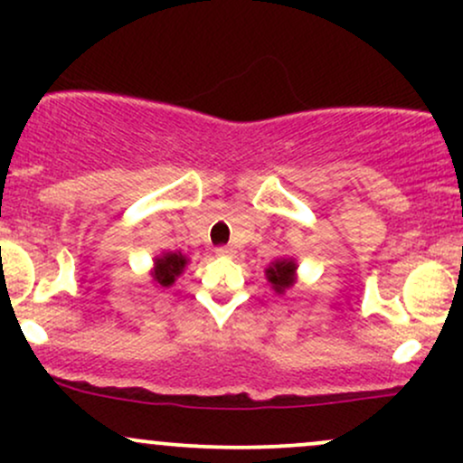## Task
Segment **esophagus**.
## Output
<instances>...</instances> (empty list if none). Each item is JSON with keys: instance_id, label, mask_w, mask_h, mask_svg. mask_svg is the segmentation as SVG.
<instances>
[{"instance_id": "34e87169", "label": "esophagus", "mask_w": 463, "mask_h": 463, "mask_svg": "<svg viewBox=\"0 0 463 463\" xmlns=\"http://www.w3.org/2000/svg\"><path fill=\"white\" fill-rule=\"evenodd\" d=\"M215 254H220V257H232V254H235V250H232L231 246H220V248H215Z\"/></svg>"}]
</instances>
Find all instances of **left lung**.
I'll return each instance as SVG.
<instances>
[{"instance_id":"1","label":"left lung","mask_w":463,"mask_h":463,"mask_svg":"<svg viewBox=\"0 0 463 463\" xmlns=\"http://www.w3.org/2000/svg\"><path fill=\"white\" fill-rule=\"evenodd\" d=\"M296 269H298V265H296L294 259H276L268 265L265 276H268V283L272 285L276 294H283L285 289H289L296 283Z\"/></svg>"}]
</instances>
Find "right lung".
<instances>
[{
	"label": "right lung",
	"instance_id": "1",
	"mask_svg": "<svg viewBox=\"0 0 463 463\" xmlns=\"http://www.w3.org/2000/svg\"><path fill=\"white\" fill-rule=\"evenodd\" d=\"M189 263V259L183 252H165L161 257L154 259V280L161 287L174 285V280L184 272V265Z\"/></svg>",
	"mask_w": 463,
	"mask_h": 463
}]
</instances>
